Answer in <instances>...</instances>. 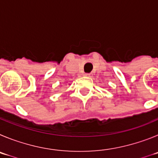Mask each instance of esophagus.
<instances>
[{"mask_svg":"<svg viewBox=\"0 0 158 158\" xmlns=\"http://www.w3.org/2000/svg\"><path fill=\"white\" fill-rule=\"evenodd\" d=\"M83 76H85V77H89L90 76V74L89 73H84V75Z\"/></svg>","mask_w":158,"mask_h":158,"instance_id":"esophagus-1","label":"esophagus"}]
</instances>
